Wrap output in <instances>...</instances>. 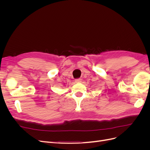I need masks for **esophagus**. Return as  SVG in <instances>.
<instances>
[{
    "instance_id": "1",
    "label": "esophagus",
    "mask_w": 150,
    "mask_h": 150,
    "mask_svg": "<svg viewBox=\"0 0 150 150\" xmlns=\"http://www.w3.org/2000/svg\"><path fill=\"white\" fill-rule=\"evenodd\" d=\"M75 82H76V83H80L82 82V79H81V78L76 79H75Z\"/></svg>"
}]
</instances>
